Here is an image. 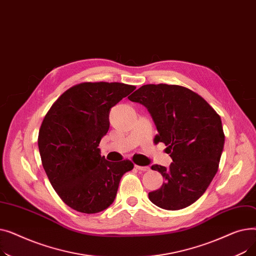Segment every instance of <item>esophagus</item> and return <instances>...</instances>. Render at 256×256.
I'll return each instance as SVG.
<instances>
[{
  "mask_svg": "<svg viewBox=\"0 0 256 256\" xmlns=\"http://www.w3.org/2000/svg\"><path fill=\"white\" fill-rule=\"evenodd\" d=\"M135 167H136V169H138L139 171H143V172L148 171V170L150 169L148 166H138V165H135Z\"/></svg>",
  "mask_w": 256,
  "mask_h": 256,
  "instance_id": "34e87169",
  "label": "esophagus"
}]
</instances>
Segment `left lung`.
Listing matches in <instances>:
<instances>
[{
    "label": "left lung",
    "mask_w": 256,
    "mask_h": 256,
    "mask_svg": "<svg viewBox=\"0 0 256 256\" xmlns=\"http://www.w3.org/2000/svg\"><path fill=\"white\" fill-rule=\"evenodd\" d=\"M128 100L148 110L158 132L154 142L165 143L173 160L168 169L152 166L165 182L150 192V200L168 210L191 206L218 171L225 141L220 116L197 93L178 85H144Z\"/></svg>",
    "instance_id": "8db88e82"
}]
</instances>
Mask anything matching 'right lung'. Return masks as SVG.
Wrapping results in <instances>:
<instances>
[{"label":"right lung","mask_w":256,"mask_h":256,"mask_svg":"<svg viewBox=\"0 0 256 256\" xmlns=\"http://www.w3.org/2000/svg\"><path fill=\"white\" fill-rule=\"evenodd\" d=\"M135 86L122 83H82L65 91L46 115L38 148L50 184L70 208L96 214L116 198L128 160L109 162L98 145L110 128L112 106Z\"/></svg>","instance_id":"1"}]
</instances>
